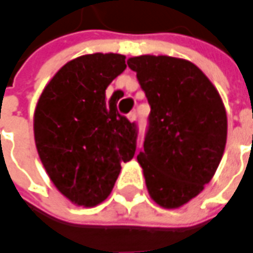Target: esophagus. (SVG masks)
Instances as JSON below:
<instances>
[{
	"instance_id": "34e87169",
	"label": "esophagus",
	"mask_w": 253,
	"mask_h": 253,
	"mask_svg": "<svg viewBox=\"0 0 253 253\" xmlns=\"http://www.w3.org/2000/svg\"><path fill=\"white\" fill-rule=\"evenodd\" d=\"M127 119H128V120L133 123V122H135V120H137V113H135V112H130V113L127 115Z\"/></svg>"
}]
</instances>
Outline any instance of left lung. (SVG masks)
<instances>
[{"instance_id": "8db88e82", "label": "left lung", "mask_w": 253, "mask_h": 253, "mask_svg": "<svg viewBox=\"0 0 253 253\" xmlns=\"http://www.w3.org/2000/svg\"><path fill=\"white\" fill-rule=\"evenodd\" d=\"M148 103L150 126L137 155L158 206L179 209L214 176L227 143V113L206 74L185 58L130 57Z\"/></svg>"}]
</instances>
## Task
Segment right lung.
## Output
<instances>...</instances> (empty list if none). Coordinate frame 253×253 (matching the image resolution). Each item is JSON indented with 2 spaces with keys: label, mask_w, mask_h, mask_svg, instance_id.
I'll return each instance as SVG.
<instances>
[{
  "label": "right lung",
  "mask_w": 253,
  "mask_h": 253,
  "mask_svg": "<svg viewBox=\"0 0 253 253\" xmlns=\"http://www.w3.org/2000/svg\"><path fill=\"white\" fill-rule=\"evenodd\" d=\"M126 67V56L118 53L77 57L38 100L33 133L40 161L57 190L77 206L106 200L120 164L134 157L137 128L118 113L120 91L106 100V88Z\"/></svg>",
  "instance_id": "1"
}]
</instances>
